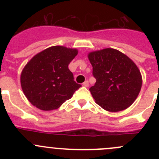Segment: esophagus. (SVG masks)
Instances as JSON below:
<instances>
[{"instance_id":"34e87169","label":"esophagus","mask_w":159,"mask_h":159,"mask_svg":"<svg viewBox=\"0 0 159 159\" xmlns=\"http://www.w3.org/2000/svg\"><path fill=\"white\" fill-rule=\"evenodd\" d=\"M83 86H84V87H86V88L89 87V81H84V82L83 83Z\"/></svg>"}]
</instances>
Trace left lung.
<instances>
[{
	"mask_svg": "<svg viewBox=\"0 0 159 159\" xmlns=\"http://www.w3.org/2000/svg\"><path fill=\"white\" fill-rule=\"evenodd\" d=\"M89 58L96 79L89 90L96 103L111 112L125 110L132 105L142 84L140 70L135 64L113 48L91 52Z\"/></svg>",
	"mask_w": 159,
	"mask_h": 159,
	"instance_id": "8db88e82",
	"label": "left lung"
}]
</instances>
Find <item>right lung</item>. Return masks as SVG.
<instances>
[{
  "label": "right lung",
  "instance_id": "right-lung-1",
  "mask_svg": "<svg viewBox=\"0 0 159 159\" xmlns=\"http://www.w3.org/2000/svg\"><path fill=\"white\" fill-rule=\"evenodd\" d=\"M77 54L76 49L53 46L27 64L21 72L20 84L32 105L43 111L57 109L81 87L74 81L68 68Z\"/></svg>",
  "mask_w": 159,
  "mask_h": 159
}]
</instances>
